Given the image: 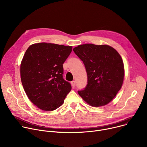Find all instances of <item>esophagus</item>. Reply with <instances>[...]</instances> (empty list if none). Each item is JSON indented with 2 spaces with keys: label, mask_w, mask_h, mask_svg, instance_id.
Returning a JSON list of instances; mask_svg holds the SVG:
<instances>
[{
  "label": "esophagus",
  "mask_w": 147,
  "mask_h": 147,
  "mask_svg": "<svg viewBox=\"0 0 147 147\" xmlns=\"http://www.w3.org/2000/svg\"><path fill=\"white\" fill-rule=\"evenodd\" d=\"M71 86H72L73 88H74L76 87V81H72L71 82Z\"/></svg>",
  "instance_id": "obj_1"
}]
</instances>
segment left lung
I'll return each instance as SVG.
<instances>
[{
    "label": "left lung",
    "instance_id": "8db88e82",
    "mask_svg": "<svg viewBox=\"0 0 147 147\" xmlns=\"http://www.w3.org/2000/svg\"><path fill=\"white\" fill-rule=\"evenodd\" d=\"M82 61L87 74V84L78 91L90 105L99 107L109 103L120 90L124 76L119 53L112 47L87 44L73 49Z\"/></svg>",
    "mask_w": 147,
    "mask_h": 147
}]
</instances>
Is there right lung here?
Wrapping results in <instances>:
<instances>
[{"instance_id": "right-lung-1", "label": "right lung", "mask_w": 147, "mask_h": 147, "mask_svg": "<svg viewBox=\"0 0 147 147\" xmlns=\"http://www.w3.org/2000/svg\"><path fill=\"white\" fill-rule=\"evenodd\" d=\"M72 47L45 42L35 44L26 51L20 66L21 80L30 100L39 109L52 111L63 103L71 91L64 80L63 65Z\"/></svg>"}]
</instances>
